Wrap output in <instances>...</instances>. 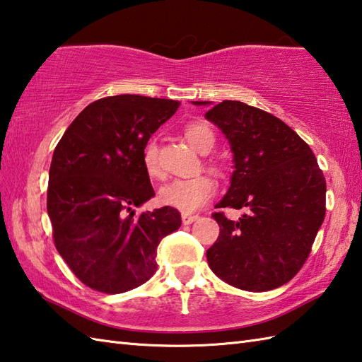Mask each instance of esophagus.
Masks as SVG:
<instances>
[{"mask_svg": "<svg viewBox=\"0 0 362 362\" xmlns=\"http://www.w3.org/2000/svg\"><path fill=\"white\" fill-rule=\"evenodd\" d=\"M197 218H199L197 214H185V213H183V214H182V222H183V224H185V226H189V224H193V222H194Z\"/></svg>", "mask_w": 362, "mask_h": 362, "instance_id": "obj_1", "label": "esophagus"}]
</instances>
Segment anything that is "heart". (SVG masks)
Returning <instances> with one entry per match:
<instances>
[{
    "label": "heart",
    "mask_w": 362,
    "mask_h": 362,
    "mask_svg": "<svg viewBox=\"0 0 362 362\" xmlns=\"http://www.w3.org/2000/svg\"><path fill=\"white\" fill-rule=\"evenodd\" d=\"M188 144L194 151L201 153H209L214 146V134L210 126L204 122H193L183 130ZM144 171L151 179L161 177V169L158 165L157 144L151 141L146 144L143 152ZM214 182L206 175H196L191 179H177L168 183L160 189V202L179 210L185 214L201 210L214 194Z\"/></svg>",
    "instance_id": "b5f03b06"
}]
</instances>
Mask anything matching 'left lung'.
<instances>
[{"mask_svg": "<svg viewBox=\"0 0 362 362\" xmlns=\"http://www.w3.org/2000/svg\"><path fill=\"white\" fill-rule=\"evenodd\" d=\"M221 129L233 153L226 196L216 209H247L238 221L222 213L206 250L222 281L250 292L288 283L308 258L325 218L327 183L310 146L274 115L240 101H191Z\"/></svg>", "mask_w": 362, "mask_h": 362, "instance_id": "obj_1", "label": "left lung"}]
</instances>
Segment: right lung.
Segmentation results:
<instances>
[{"label": "right lung", "instance_id": "right-lung-1", "mask_svg": "<svg viewBox=\"0 0 362 362\" xmlns=\"http://www.w3.org/2000/svg\"><path fill=\"white\" fill-rule=\"evenodd\" d=\"M173 99H98L65 130L52 153L48 216L56 249L78 279L105 294L148 281L161 238L180 227L171 206L141 213L156 196L143 166L151 135L173 117Z\"/></svg>", "mask_w": 362, "mask_h": 362}]
</instances>
